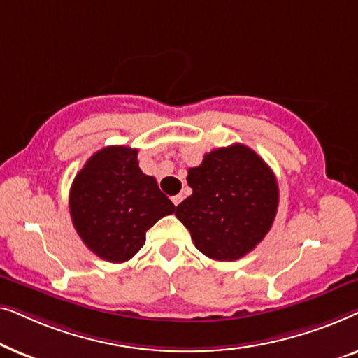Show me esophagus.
Masks as SVG:
<instances>
[{
  "label": "esophagus",
  "instance_id": "obj_1",
  "mask_svg": "<svg viewBox=\"0 0 358 358\" xmlns=\"http://www.w3.org/2000/svg\"><path fill=\"white\" fill-rule=\"evenodd\" d=\"M182 195H174V197H171V200H173V203L176 205V207H178V205L180 203V202H182Z\"/></svg>",
  "mask_w": 358,
  "mask_h": 358
}]
</instances>
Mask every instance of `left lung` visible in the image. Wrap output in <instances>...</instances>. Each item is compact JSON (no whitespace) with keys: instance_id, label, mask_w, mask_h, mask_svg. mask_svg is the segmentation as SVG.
I'll list each match as a JSON object with an SVG mask.
<instances>
[{"instance_id":"left-lung-1","label":"left lung","mask_w":358,"mask_h":358,"mask_svg":"<svg viewBox=\"0 0 358 358\" xmlns=\"http://www.w3.org/2000/svg\"><path fill=\"white\" fill-rule=\"evenodd\" d=\"M192 195L176 207L195 248L215 261H236L271 229L278 207L272 169L256 151L234 143L203 156L190 168Z\"/></svg>"}]
</instances>
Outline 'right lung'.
I'll return each mask as SVG.
<instances>
[{"label":"right lung","instance_id":"obj_1","mask_svg":"<svg viewBox=\"0 0 358 358\" xmlns=\"http://www.w3.org/2000/svg\"><path fill=\"white\" fill-rule=\"evenodd\" d=\"M138 150L106 146L91 156L70 190V213L76 233L96 256L125 262L143 248L146 231L174 203L153 176L138 168Z\"/></svg>","mask_w":358,"mask_h":358}]
</instances>
